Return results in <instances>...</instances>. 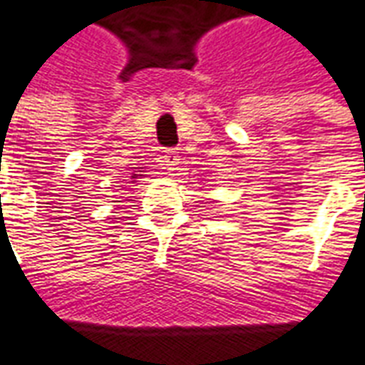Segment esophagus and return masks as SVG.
<instances>
[{
	"instance_id": "esophagus-1",
	"label": "esophagus",
	"mask_w": 365,
	"mask_h": 365,
	"mask_svg": "<svg viewBox=\"0 0 365 365\" xmlns=\"http://www.w3.org/2000/svg\"><path fill=\"white\" fill-rule=\"evenodd\" d=\"M162 158H164V166H166V170H175V166L180 164V156H178V152L175 150H166Z\"/></svg>"
}]
</instances>
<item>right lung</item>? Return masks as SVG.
<instances>
[{
	"label": "right lung",
	"instance_id": "add662e5",
	"mask_svg": "<svg viewBox=\"0 0 365 365\" xmlns=\"http://www.w3.org/2000/svg\"><path fill=\"white\" fill-rule=\"evenodd\" d=\"M136 175H138V174H133V178H136Z\"/></svg>",
	"mask_w": 365,
	"mask_h": 365
}]
</instances>
